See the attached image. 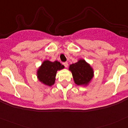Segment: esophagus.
<instances>
[{
  "label": "esophagus",
  "mask_w": 128,
  "mask_h": 128,
  "mask_svg": "<svg viewBox=\"0 0 128 128\" xmlns=\"http://www.w3.org/2000/svg\"><path fill=\"white\" fill-rule=\"evenodd\" d=\"M63 65H64V66H65V67L67 68V66H68V64L67 62H63Z\"/></svg>",
  "instance_id": "34e87169"
}]
</instances>
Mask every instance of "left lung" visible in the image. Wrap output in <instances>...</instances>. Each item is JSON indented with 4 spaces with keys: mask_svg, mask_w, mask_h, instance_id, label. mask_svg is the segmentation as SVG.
<instances>
[{
    "mask_svg": "<svg viewBox=\"0 0 128 128\" xmlns=\"http://www.w3.org/2000/svg\"><path fill=\"white\" fill-rule=\"evenodd\" d=\"M69 70L72 72L74 82L78 85H86L94 76L93 69L83 60L70 65Z\"/></svg>",
    "mask_w": 128,
    "mask_h": 128,
    "instance_id": "obj_1",
    "label": "left lung"
}]
</instances>
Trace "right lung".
<instances>
[{
  "instance_id": "add662e5",
  "label": "right lung",
  "mask_w": 128,
  "mask_h": 128,
  "mask_svg": "<svg viewBox=\"0 0 128 128\" xmlns=\"http://www.w3.org/2000/svg\"><path fill=\"white\" fill-rule=\"evenodd\" d=\"M63 68L64 66L57 61H44L37 72L38 80L46 85L52 86L55 82L56 72Z\"/></svg>"
}]
</instances>
